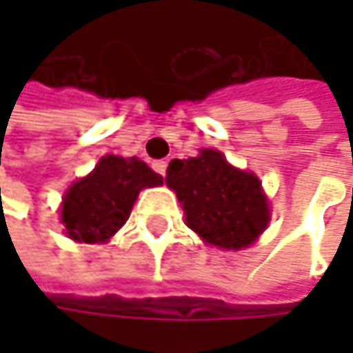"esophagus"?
Segmentation results:
<instances>
[{"label":"esophagus","instance_id":"obj_1","mask_svg":"<svg viewBox=\"0 0 353 353\" xmlns=\"http://www.w3.org/2000/svg\"><path fill=\"white\" fill-rule=\"evenodd\" d=\"M153 170H155L157 174L165 176V172H168V161H155V163H153Z\"/></svg>","mask_w":353,"mask_h":353}]
</instances>
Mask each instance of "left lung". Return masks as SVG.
<instances>
[{"mask_svg":"<svg viewBox=\"0 0 353 353\" xmlns=\"http://www.w3.org/2000/svg\"><path fill=\"white\" fill-rule=\"evenodd\" d=\"M165 183L181 202L185 225L208 245L239 251L270 223V204L259 177L233 168L216 149L174 159Z\"/></svg>","mask_w":353,"mask_h":353,"instance_id":"1","label":"left lung"}]
</instances>
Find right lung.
<instances>
[{
	"label": "right lung",
	"mask_w": 353,
	"mask_h": 353,
	"mask_svg": "<svg viewBox=\"0 0 353 353\" xmlns=\"http://www.w3.org/2000/svg\"><path fill=\"white\" fill-rule=\"evenodd\" d=\"M163 177L137 157L106 155L96 170L73 181L63 196L61 223L77 243H106L128 221L143 188L161 185Z\"/></svg>",
	"instance_id": "right-lung-1"
}]
</instances>
